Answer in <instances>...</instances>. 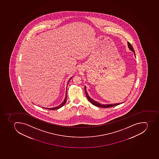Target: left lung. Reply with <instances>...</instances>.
Instances as JSON below:
<instances>
[{"instance_id":"8db88e82","label":"left lung","mask_w":159,"mask_h":159,"mask_svg":"<svg viewBox=\"0 0 159 159\" xmlns=\"http://www.w3.org/2000/svg\"><path fill=\"white\" fill-rule=\"evenodd\" d=\"M128 44V48L131 51H132V52H134V54L135 57V55L134 50V48L132 47L131 45L130 44V43L128 42L127 43ZM84 91H85V95H86V97H87V99L89 101L90 103H92L93 105L97 106V107H101V108H110V107H113V106H116L119 105L121 103H116V104H102L101 103L98 102L94 100L93 99H92L89 96L88 93L87 92V90H86V86H84Z\"/></svg>"}]
</instances>
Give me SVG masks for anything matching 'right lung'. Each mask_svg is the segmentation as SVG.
<instances>
[{
  "label": "right lung",
  "instance_id": "add662e5",
  "mask_svg": "<svg viewBox=\"0 0 159 159\" xmlns=\"http://www.w3.org/2000/svg\"><path fill=\"white\" fill-rule=\"evenodd\" d=\"M72 77H71L70 79V80H68V83H67V84H68V83H69V81L71 79H72ZM67 100V89L66 90V96H65V98H64V100L63 101L62 103H61V104L59 105L57 107H53V108H45V107H42V108H45V109H46L48 110H56L58 109H59V108H61L62 106L65 105L66 102Z\"/></svg>",
  "mask_w": 159,
  "mask_h": 159
}]
</instances>
